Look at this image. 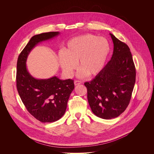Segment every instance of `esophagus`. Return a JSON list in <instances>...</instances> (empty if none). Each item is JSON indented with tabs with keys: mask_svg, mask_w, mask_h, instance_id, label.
I'll list each match as a JSON object with an SVG mask.
<instances>
[{
	"mask_svg": "<svg viewBox=\"0 0 154 154\" xmlns=\"http://www.w3.org/2000/svg\"><path fill=\"white\" fill-rule=\"evenodd\" d=\"M80 84H82V82H81L80 81L75 80V81L74 82V85H75V86H77V85H80Z\"/></svg>",
	"mask_w": 154,
	"mask_h": 154,
	"instance_id": "obj_1",
	"label": "esophagus"
}]
</instances>
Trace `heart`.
<instances>
[{
	"mask_svg": "<svg viewBox=\"0 0 154 154\" xmlns=\"http://www.w3.org/2000/svg\"><path fill=\"white\" fill-rule=\"evenodd\" d=\"M110 52L109 41L104 37L85 34L72 38L64 51L58 53V62L64 72L71 76L78 63L80 77L97 75L104 68Z\"/></svg>",
	"mask_w": 154,
	"mask_h": 154,
	"instance_id": "b5f03b06",
	"label": "heart"
}]
</instances>
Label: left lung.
<instances>
[{
    "mask_svg": "<svg viewBox=\"0 0 154 154\" xmlns=\"http://www.w3.org/2000/svg\"><path fill=\"white\" fill-rule=\"evenodd\" d=\"M110 35L114 46L110 60L92 80L85 83L92 112L104 119L116 118L125 110L136 82L130 48L113 34Z\"/></svg>",
    "mask_w": 154,
    "mask_h": 154,
    "instance_id": "8db88e82",
    "label": "left lung"
}]
</instances>
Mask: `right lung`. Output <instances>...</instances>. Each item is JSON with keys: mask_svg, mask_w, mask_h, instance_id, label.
I'll return each instance as SVG.
<instances>
[{"mask_svg": "<svg viewBox=\"0 0 154 154\" xmlns=\"http://www.w3.org/2000/svg\"><path fill=\"white\" fill-rule=\"evenodd\" d=\"M59 32L42 33L32 36L20 54L17 63V88L28 112L42 122H53L65 113L74 81L60 80L56 76L47 79L34 78L29 72L26 61L31 50L39 43L51 39Z\"/></svg>", "mask_w": 154, "mask_h": 154, "instance_id": "add662e5", "label": "right lung"}]
</instances>
